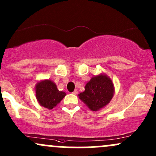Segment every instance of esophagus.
Returning <instances> with one entry per match:
<instances>
[{"mask_svg": "<svg viewBox=\"0 0 156 156\" xmlns=\"http://www.w3.org/2000/svg\"><path fill=\"white\" fill-rule=\"evenodd\" d=\"M73 94H74V95H77V94H78V90H74V92H73Z\"/></svg>", "mask_w": 156, "mask_h": 156, "instance_id": "obj_1", "label": "esophagus"}]
</instances>
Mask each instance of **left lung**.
Segmentation results:
<instances>
[{"label": "left lung", "instance_id": "1", "mask_svg": "<svg viewBox=\"0 0 156 156\" xmlns=\"http://www.w3.org/2000/svg\"><path fill=\"white\" fill-rule=\"evenodd\" d=\"M113 83L106 75L93 77L85 86L84 92L78 95L80 99L92 111L103 108L113 97Z\"/></svg>", "mask_w": 156, "mask_h": 156}]
</instances>
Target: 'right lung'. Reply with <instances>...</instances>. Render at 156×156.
Here are the masks:
<instances>
[{
	"label": "right lung",
	"mask_w": 156,
	"mask_h": 156,
	"mask_svg": "<svg viewBox=\"0 0 156 156\" xmlns=\"http://www.w3.org/2000/svg\"><path fill=\"white\" fill-rule=\"evenodd\" d=\"M35 93L40 105L49 109L54 108L66 95L64 92L59 91L55 83L49 80L37 83L35 87Z\"/></svg>",
	"instance_id": "obj_1"
}]
</instances>
